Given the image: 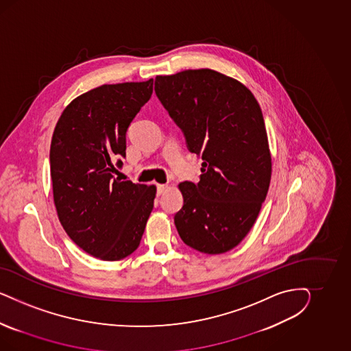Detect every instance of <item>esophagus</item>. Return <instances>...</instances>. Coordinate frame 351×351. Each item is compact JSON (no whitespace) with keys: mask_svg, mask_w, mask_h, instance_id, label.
Listing matches in <instances>:
<instances>
[{"mask_svg":"<svg viewBox=\"0 0 351 351\" xmlns=\"http://www.w3.org/2000/svg\"><path fill=\"white\" fill-rule=\"evenodd\" d=\"M166 189H167V185H163V184H162V185H158V186H157V194H158V195L163 194Z\"/></svg>","mask_w":351,"mask_h":351,"instance_id":"34e87169","label":"esophagus"}]
</instances>
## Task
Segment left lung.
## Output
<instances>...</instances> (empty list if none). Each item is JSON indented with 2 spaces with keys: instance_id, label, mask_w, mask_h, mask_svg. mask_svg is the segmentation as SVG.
Masks as SVG:
<instances>
[{
  "instance_id": "8db88e82",
  "label": "left lung",
  "mask_w": 351,
  "mask_h": 351,
  "mask_svg": "<svg viewBox=\"0 0 351 351\" xmlns=\"http://www.w3.org/2000/svg\"><path fill=\"white\" fill-rule=\"evenodd\" d=\"M154 91L188 150L203 160L199 182L179 185L178 233L203 254L228 252L251 230L269 191L271 157L261 108L245 86L211 69L157 75Z\"/></svg>"
}]
</instances>
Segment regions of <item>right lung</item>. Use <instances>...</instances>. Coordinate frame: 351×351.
Listing matches in <instances>:
<instances>
[{"label": "right lung", "mask_w": 351, "mask_h": 351, "mask_svg": "<svg viewBox=\"0 0 351 351\" xmlns=\"http://www.w3.org/2000/svg\"><path fill=\"white\" fill-rule=\"evenodd\" d=\"M153 94V80L103 85L75 97L53 130V202L69 238L88 255L117 261L141 241L156 186L116 179L126 134Z\"/></svg>", "instance_id": "obj_1"}]
</instances>
